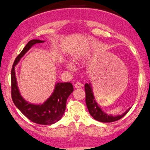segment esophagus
Segmentation results:
<instances>
[{
    "label": "esophagus",
    "mask_w": 150,
    "mask_h": 150,
    "mask_svg": "<svg viewBox=\"0 0 150 150\" xmlns=\"http://www.w3.org/2000/svg\"><path fill=\"white\" fill-rule=\"evenodd\" d=\"M83 84L81 83L77 82L75 84V88H80L83 86Z\"/></svg>",
    "instance_id": "34e87169"
}]
</instances>
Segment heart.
<instances>
[{"label":"heart","mask_w":150,"mask_h":150,"mask_svg":"<svg viewBox=\"0 0 150 150\" xmlns=\"http://www.w3.org/2000/svg\"><path fill=\"white\" fill-rule=\"evenodd\" d=\"M67 66H68V67H69V69H73V66H72V65H71V64H68V65H67Z\"/></svg>","instance_id":"heart-1"}]
</instances>
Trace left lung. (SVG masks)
Segmentation results:
<instances>
[{"label":"left lung","instance_id":"8db88e82","mask_svg":"<svg viewBox=\"0 0 150 150\" xmlns=\"http://www.w3.org/2000/svg\"><path fill=\"white\" fill-rule=\"evenodd\" d=\"M84 90H85V101L87 108H88L91 115L94 119H96V121H98L102 122H111L118 121L122 117H123L128 113V111L130 110V108L128 109L124 113H122V115H109L107 113H105L104 111H103L101 110V108L99 107V105H98L97 102H96V100H95L91 84L86 83L84 84Z\"/></svg>","mask_w":150,"mask_h":150}]
</instances>
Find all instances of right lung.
<instances>
[{
  "label": "right lung",
  "instance_id": "add662e5",
  "mask_svg": "<svg viewBox=\"0 0 150 150\" xmlns=\"http://www.w3.org/2000/svg\"><path fill=\"white\" fill-rule=\"evenodd\" d=\"M40 40H30L20 54L16 57L11 71V95L12 101L19 110L30 121L35 123L49 125L59 121L66 110L67 100L73 91L71 83H58L55 89L42 104L35 105L28 103L21 96L16 78L15 66L27 52L37 43L44 42Z\"/></svg>",
  "mask_w": 150,
  "mask_h": 150
}]
</instances>
